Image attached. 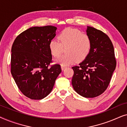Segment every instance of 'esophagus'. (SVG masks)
Here are the masks:
<instances>
[{
	"instance_id": "esophagus-1",
	"label": "esophagus",
	"mask_w": 127,
	"mask_h": 127,
	"mask_svg": "<svg viewBox=\"0 0 127 127\" xmlns=\"http://www.w3.org/2000/svg\"><path fill=\"white\" fill-rule=\"evenodd\" d=\"M66 67V66H62V65H61V69H62V70H64V69H65Z\"/></svg>"
}]
</instances>
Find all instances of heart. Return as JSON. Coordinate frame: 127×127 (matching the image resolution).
<instances>
[{
  "label": "heart",
  "mask_w": 127,
  "mask_h": 127,
  "mask_svg": "<svg viewBox=\"0 0 127 127\" xmlns=\"http://www.w3.org/2000/svg\"><path fill=\"white\" fill-rule=\"evenodd\" d=\"M58 41L52 40L48 44L51 54L55 58L60 57L65 48L66 53L56 60L62 66L73 64L76 60L82 61L91 52L92 39L91 36L80 30L67 28L62 31L58 36Z\"/></svg>",
  "instance_id": "b5f03b06"
}]
</instances>
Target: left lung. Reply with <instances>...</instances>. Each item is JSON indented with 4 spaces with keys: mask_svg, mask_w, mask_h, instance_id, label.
I'll return each mask as SVG.
<instances>
[{
    "mask_svg": "<svg viewBox=\"0 0 127 127\" xmlns=\"http://www.w3.org/2000/svg\"><path fill=\"white\" fill-rule=\"evenodd\" d=\"M92 48L88 57L72 67V84L76 93L85 98H95L105 91L116 66L113 45L102 31L87 27Z\"/></svg>",
    "mask_w": 127,
    "mask_h": 127,
    "instance_id": "left-lung-1",
    "label": "left lung"
}]
</instances>
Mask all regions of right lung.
I'll return each instance as SVG.
<instances>
[{
  "mask_svg": "<svg viewBox=\"0 0 127 127\" xmlns=\"http://www.w3.org/2000/svg\"><path fill=\"white\" fill-rule=\"evenodd\" d=\"M56 30L51 25L30 28L19 34L12 46L11 74L21 93L31 99L47 96L62 71L59 64L50 65L48 44Z\"/></svg>",
  "mask_w": 127,
  "mask_h": 127,
  "instance_id": "obj_1",
  "label": "right lung"
}]
</instances>
